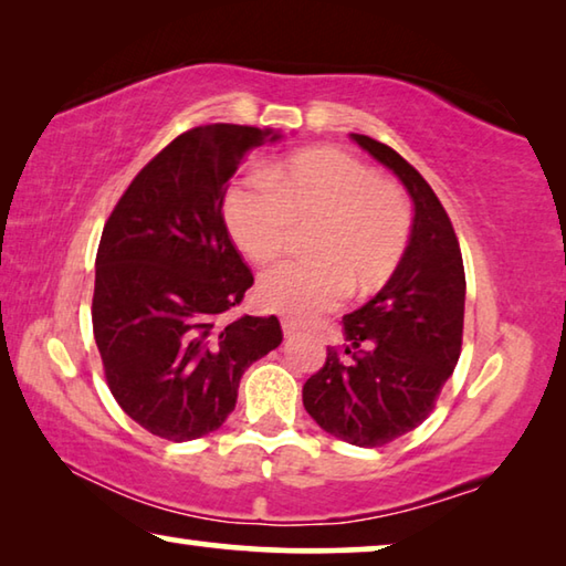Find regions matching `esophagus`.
Instances as JSON below:
<instances>
[{
    "instance_id": "obj_1",
    "label": "esophagus",
    "mask_w": 566,
    "mask_h": 566,
    "mask_svg": "<svg viewBox=\"0 0 566 566\" xmlns=\"http://www.w3.org/2000/svg\"><path fill=\"white\" fill-rule=\"evenodd\" d=\"M282 332H284L286 339H292V337H296V334L302 332V327L294 319H282Z\"/></svg>"
}]
</instances>
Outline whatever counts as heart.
<instances>
[{
    "instance_id": "b5f03b06",
    "label": "heart",
    "mask_w": 566,
    "mask_h": 566,
    "mask_svg": "<svg viewBox=\"0 0 566 566\" xmlns=\"http://www.w3.org/2000/svg\"><path fill=\"white\" fill-rule=\"evenodd\" d=\"M224 219L254 262H272L296 224L312 256L286 260L260 280V300L276 314L312 319L352 292L375 294L405 262L411 209L399 189L342 149H310L229 189Z\"/></svg>"
}]
</instances>
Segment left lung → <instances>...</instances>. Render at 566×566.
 I'll return each instance as SVG.
<instances>
[{
	"label": "left lung",
	"mask_w": 566,
	"mask_h": 566,
	"mask_svg": "<svg viewBox=\"0 0 566 566\" xmlns=\"http://www.w3.org/2000/svg\"><path fill=\"white\" fill-rule=\"evenodd\" d=\"M352 137L405 181L415 222L405 262L375 300L342 319L347 344L327 347L302 401L324 432L371 449L432 415L462 354L467 280L452 219L427 179L391 147Z\"/></svg>",
	"instance_id": "obj_1"
}]
</instances>
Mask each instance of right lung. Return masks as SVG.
Wrapping results in <instances>:
<instances>
[{
	"label": "right lung",
	"instance_id": "obj_1",
	"mask_svg": "<svg viewBox=\"0 0 566 566\" xmlns=\"http://www.w3.org/2000/svg\"><path fill=\"white\" fill-rule=\"evenodd\" d=\"M272 129L202 124L147 161L97 249L92 329L112 397L149 434L224 424L239 379L282 344L280 319L229 317L254 274L224 222L229 179Z\"/></svg>",
	"mask_w": 566,
	"mask_h": 566
}]
</instances>
